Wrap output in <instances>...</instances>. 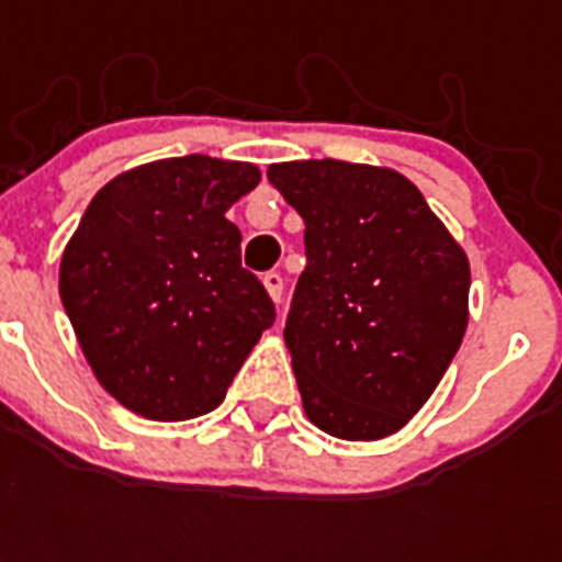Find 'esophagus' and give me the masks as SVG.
Instances as JSON below:
<instances>
[{"label":"esophagus","mask_w":562,"mask_h":562,"mask_svg":"<svg viewBox=\"0 0 562 562\" xmlns=\"http://www.w3.org/2000/svg\"><path fill=\"white\" fill-rule=\"evenodd\" d=\"M265 289H268V294H271L273 303H280L282 300V273L280 271H268L262 277Z\"/></svg>","instance_id":"esophagus-1"}]
</instances>
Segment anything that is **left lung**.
Segmentation results:
<instances>
[{
    "instance_id": "obj_1",
    "label": "left lung",
    "mask_w": 562,
    "mask_h": 562,
    "mask_svg": "<svg viewBox=\"0 0 562 562\" xmlns=\"http://www.w3.org/2000/svg\"><path fill=\"white\" fill-rule=\"evenodd\" d=\"M306 221L285 347L306 417L341 440L400 431L435 393L470 321V259L400 171L273 162Z\"/></svg>"
}]
</instances>
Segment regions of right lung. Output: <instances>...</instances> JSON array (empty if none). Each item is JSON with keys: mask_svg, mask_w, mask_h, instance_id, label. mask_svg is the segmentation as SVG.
Segmentation results:
<instances>
[{"mask_svg": "<svg viewBox=\"0 0 562 562\" xmlns=\"http://www.w3.org/2000/svg\"><path fill=\"white\" fill-rule=\"evenodd\" d=\"M262 180L206 154L122 171L92 198L60 259V300L101 387L145 419L218 408L273 324L241 268L227 210Z\"/></svg>", "mask_w": 562, "mask_h": 562, "instance_id": "add662e5", "label": "right lung"}]
</instances>
